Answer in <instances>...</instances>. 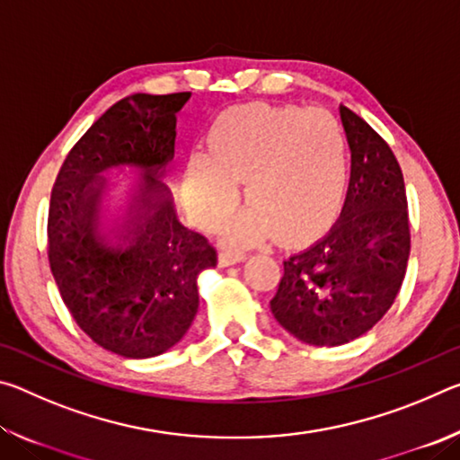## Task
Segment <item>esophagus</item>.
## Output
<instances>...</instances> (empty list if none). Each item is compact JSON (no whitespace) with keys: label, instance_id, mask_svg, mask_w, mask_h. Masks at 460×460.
<instances>
[{"label":"esophagus","instance_id":"1","mask_svg":"<svg viewBox=\"0 0 460 460\" xmlns=\"http://www.w3.org/2000/svg\"><path fill=\"white\" fill-rule=\"evenodd\" d=\"M245 260V253L243 252H233V249H223L219 253V263L225 266H233V263H239Z\"/></svg>","mask_w":460,"mask_h":460}]
</instances>
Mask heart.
Returning a JSON list of instances; mask_svg holds the SVG:
<instances>
[{"mask_svg":"<svg viewBox=\"0 0 460 460\" xmlns=\"http://www.w3.org/2000/svg\"><path fill=\"white\" fill-rule=\"evenodd\" d=\"M349 168L342 123L323 109L245 105L225 111L208 131V154L192 155L182 197L200 225L221 223L245 182L252 207L233 223L231 243L308 235L339 199Z\"/></svg>","mask_w":460,"mask_h":460,"instance_id":"heart-1","label":"heart"}]
</instances>
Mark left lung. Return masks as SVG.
Segmentation results:
<instances>
[{"label":"left lung","instance_id":"1","mask_svg":"<svg viewBox=\"0 0 460 460\" xmlns=\"http://www.w3.org/2000/svg\"><path fill=\"white\" fill-rule=\"evenodd\" d=\"M351 147V182L341 219L284 261L271 313L296 339L337 347L376 326L398 296L410 258L406 184L392 147L341 107Z\"/></svg>","mask_w":460,"mask_h":460}]
</instances>
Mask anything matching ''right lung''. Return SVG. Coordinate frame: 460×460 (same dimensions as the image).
I'll return each mask as SVG.
<instances>
[{"instance_id":"add662e5","label":"right lung","mask_w":460,"mask_h":460,"mask_svg":"<svg viewBox=\"0 0 460 460\" xmlns=\"http://www.w3.org/2000/svg\"><path fill=\"white\" fill-rule=\"evenodd\" d=\"M189 97L118 101L73 146L52 186L49 261L58 292L93 342L128 359L155 357L184 337L199 310V271L217 266V249L178 223L160 184ZM121 164L142 167L148 184L119 234L122 243L109 246L96 231L100 172Z\"/></svg>"}]
</instances>
